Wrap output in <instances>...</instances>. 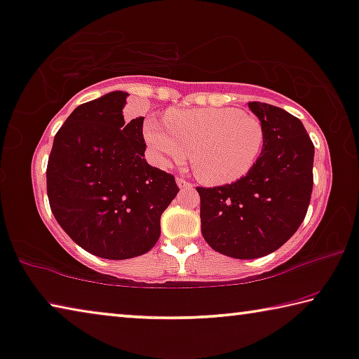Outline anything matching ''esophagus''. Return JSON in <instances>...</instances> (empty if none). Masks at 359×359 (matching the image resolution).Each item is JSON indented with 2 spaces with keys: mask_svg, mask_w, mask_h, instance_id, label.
<instances>
[{
  "mask_svg": "<svg viewBox=\"0 0 359 359\" xmlns=\"http://www.w3.org/2000/svg\"><path fill=\"white\" fill-rule=\"evenodd\" d=\"M175 184H177L179 189H191V187H194V185L190 184L189 180H185L184 177H177V179H175Z\"/></svg>",
  "mask_w": 359,
  "mask_h": 359,
  "instance_id": "esophagus-1",
  "label": "esophagus"
}]
</instances>
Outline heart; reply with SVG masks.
Instances as JSON below:
<instances>
[{
  "instance_id": "1",
  "label": "heart",
  "mask_w": 359,
  "mask_h": 359,
  "mask_svg": "<svg viewBox=\"0 0 359 359\" xmlns=\"http://www.w3.org/2000/svg\"><path fill=\"white\" fill-rule=\"evenodd\" d=\"M167 128L154 119L145 124V140L163 165L189 158L198 179L208 185H227L247 177L264 147V130L253 114L235 108L172 111Z\"/></svg>"
}]
</instances>
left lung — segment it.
Wrapping results in <instances>:
<instances>
[{"instance_id": "1", "label": "left lung", "mask_w": 359, "mask_h": 359, "mask_svg": "<svg viewBox=\"0 0 359 359\" xmlns=\"http://www.w3.org/2000/svg\"><path fill=\"white\" fill-rule=\"evenodd\" d=\"M264 130V147L247 177L203 189L201 233L217 253L261 258L280 248L306 216L313 191L314 145L298 117L251 101Z\"/></svg>"}]
</instances>
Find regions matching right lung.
Wrapping results in <instances>:
<instances>
[{
  "label": "right lung",
  "instance_id": "1",
  "mask_svg": "<svg viewBox=\"0 0 359 359\" xmlns=\"http://www.w3.org/2000/svg\"><path fill=\"white\" fill-rule=\"evenodd\" d=\"M128 93L77 106L57 130L46 168L51 211L85 251L128 259L156 245L161 214L177 195L174 175L145 159L143 119L124 121Z\"/></svg>",
  "mask_w": 359,
  "mask_h": 359
}]
</instances>
